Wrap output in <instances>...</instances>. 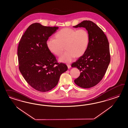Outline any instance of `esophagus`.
Here are the masks:
<instances>
[{
	"label": "esophagus",
	"mask_w": 128,
	"mask_h": 128,
	"mask_svg": "<svg viewBox=\"0 0 128 128\" xmlns=\"http://www.w3.org/2000/svg\"><path fill=\"white\" fill-rule=\"evenodd\" d=\"M67 66H68V68H69V69L71 68V65L70 64H67Z\"/></svg>",
	"instance_id": "esophagus-1"
}]
</instances>
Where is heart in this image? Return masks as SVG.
Returning <instances> with one entry per match:
<instances>
[{"label": "heart", "instance_id": "obj_1", "mask_svg": "<svg viewBox=\"0 0 128 128\" xmlns=\"http://www.w3.org/2000/svg\"><path fill=\"white\" fill-rule=\"evenodd\" d=\"M55 38L47 40V47L52 54L60 56L65 46L66 51L60 58L61 62L68 63L74 57H81L85 53L89 43V33L83 28L78 30L68 28H62L56 33Z\"/></svg>", "mask_w": 128, "mask_h": 128}]
</instances>
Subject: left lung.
Masks as SVG:
<instances>
[{"label": "left lung", "mask_w": 128, "mask_h": 128, "mask_svg": "<svg viewBox=\"0 0 128 128\" xmlns=\"http://www.w3.org/2000/svg\"><path fill=\"white\" fill-rule=\"evenodd\" d=\"M74 28H85L90 36V41L85 53L75 62L72 68H77L81 73L74 80L83 88L97 85L106 74L110 62L108 41L104 32L90 20H84Z\"/></svg>", "instance_id": "1"}]
</instances>
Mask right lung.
Masks as SVG:
<instances>
[{
	"label": "right lung",
	"mask_w": 128,
	"mask_h": 128,
	"mask_svg": "<svg viewBox=\"0 0 128 128\" xmlns=\"http://www.w3.org/2000/svg\"><path fill=\"white\" fill-rule=\"evenodd\" d=\"M58 28L33 23L24 32L18 45L20 71L29 85L39 92L53 89L60 75L68 70L65 64L57 62L47 47V40Z\"/></svg>",
	"instance_id": "1"
}]
</instances>
